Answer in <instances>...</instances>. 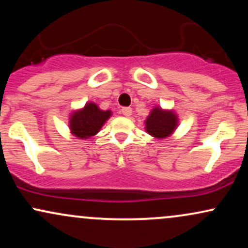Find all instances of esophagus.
<instances>
[{
  "label": "esophagus",
  "mask_w": 248,
  "mask_h": 248,
  "mask_svg": "<svg viewBox=\"0 0 248 248\" xmlns=\"http://www.w3.org/2000/svg\"><path fill=\"white\" fill-rule=\"evenodd\" d=\"M132 108L130 107H122V109H121V113L122 114H124V116H130L132 115Z\"/></svg>",
  "instance_id": "34e87169"
}]
</instances>
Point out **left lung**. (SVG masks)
Wrapping results in <instances>:
<instances>
[{
    "label": "left lung",
    "instance_id": "obj_1",
    "mask_svg": "<svg viewBox=\"0 0 248 248\" xmlns=\"http://www.w3.org/2000/svg\"><path fill=\"white\" fill-rule=\"evenodd\" d=\"M177 126V118L172 112L154 108L146 121V129L157 139L168 138Z\"/></svg>",
    "mask_w": 248,
    "mask_h": 248
}]
</instances>
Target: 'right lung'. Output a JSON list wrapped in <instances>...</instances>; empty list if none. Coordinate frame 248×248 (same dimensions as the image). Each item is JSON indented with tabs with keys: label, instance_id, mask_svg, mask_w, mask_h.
I'll return each instance as SVG.
<instances>
[{
	"label": "right lung",
	"instance_id": "add662e5",
	"mask_svg": "<svg viewBox=\"0 0 248 248\" xmlns=\"http://www.w3.org/2000/svg\"><path fill=\"white\" fill-rule=\"evenodd\" d=\"M110 116V110H101L93 102L82 109L77 110L70 119V129L79 139H87L95 135L102 124Z\"/></svg>",
	"mask_w": 248,
	"mask_h": 248
}]
</instances>
